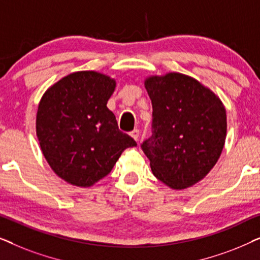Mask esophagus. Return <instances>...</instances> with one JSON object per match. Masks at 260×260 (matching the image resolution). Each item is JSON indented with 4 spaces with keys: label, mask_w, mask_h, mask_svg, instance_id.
Returning a JSON list of instances; mask_svg holds the SVG:
<instances>
[{
    "label": "esophagus",
    "mask_w": 260,
    "mask_h": 260,
    "mask_svg": "<svg viewBox=\"0 0 260 260\" xmlns=\"http://www.w3.org/2000/svg\"><path fill=\"white\" fill-rule=\"evenodd\" d=\"M130 136L133 137L135 141H138V137H140V130H138V129H134V130L130 133Z\"/></svg>",
    "instance_id": "34e87169"
}]
</instances>
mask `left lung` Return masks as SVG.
Here are the masks:
<instances>
[{
	"label": "left lung",
	"instance_id": "8db88e82",
	"mask_svg": "<svg viewBox=\"0 0 260 260\" xmlns=\"http://www.w3.org/2000/svg\"><path fill=\"white\" fill-rule=\"evenodd\" d=\"M152 104V135L141 144L152 174L173 189L204 179L221 155L226 110L194 78L181 73L145 80Z\"/></svg>",
	"mask_w": 260,
	"mask_h": 260
}]
</instances>
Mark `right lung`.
I'll return each mask as SVG.
<instances>
[{
    "instance_id": "right-lung-1",
    "label": "right lung",
    "mask_w": 260,
    "mask_h": 260,
    "mask_svg": "<svg viewBox=\"0 0 260 260\" xmlns=\"http://www.w3.org/2000/svg\"><path fill=\"white\" fill-rule=\"evenodd\" d=\"M116 81L94 71L63 77L42 95L37 135L56 175L78 187H91L111 172L126 148L137 143L118 129L108 101Z\"/></svg>"
}]
</instances>
